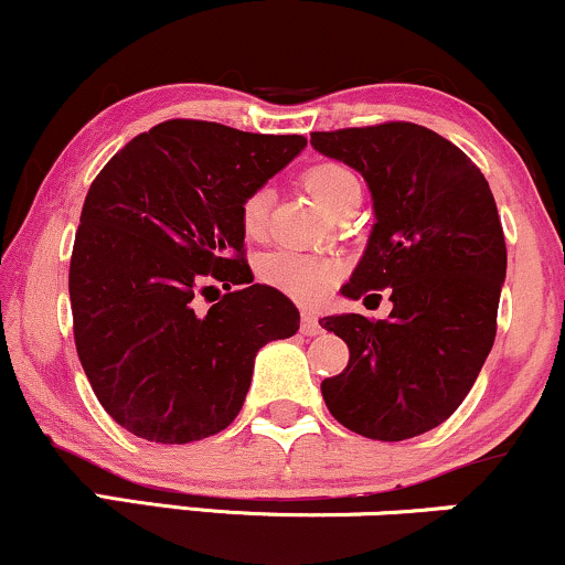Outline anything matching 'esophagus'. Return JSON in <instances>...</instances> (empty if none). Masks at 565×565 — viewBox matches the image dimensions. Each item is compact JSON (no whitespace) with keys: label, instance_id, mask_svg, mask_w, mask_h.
I'll use <instances>...</instances> for the list:
<instances>
[{"label":"esophagus","instance_id":"34e87169","mask_svg":"<svg viewBox=\"0 0 565 565\" xmlns=\"http://www.w3.org/2000/svg\"><path fill=\"white\" fill-rule=\"evenodd\" d=\"M300 332L313 337V334H321V323H319V316L313 313V310H302V319H300Z\"/></svg>","mask_w":565,"mask_h":565}]
</instances>
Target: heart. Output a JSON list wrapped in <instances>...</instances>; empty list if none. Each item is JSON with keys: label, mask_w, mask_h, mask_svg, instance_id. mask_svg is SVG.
<instances>
[{"label": "heart", "mask_w": 565, "mask_h": 565, "mask_svg": "<svg viewBox=\"0 0 565 565\" xmlns=\"http://www.w3.org/2000/svg\"><path fill=\"white\" fill-rule=\"evenodd\" d=\"M302 185L329 212H337L348 201L361 196L359 178L348 167L337 164V161H321V164L308 167L302 172ZM268 212L270 193L265 188L246 193L242 206H238V220H242L246 236H263L265 225H268ZM340 276L342 265L332 260V257L305 255V252L297 249H276L260 260L263 281L300 302H319L321 297H327V291L334 287Z\"/></svg>", "instance_id": "heart-1"}]
</instances>
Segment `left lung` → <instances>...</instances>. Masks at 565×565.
I'll list each match as a JSON object with an SVG mask.
<instances>
[{"instance_id":"1","label":"left lung","mask_w":565,"mask_h":565,"mask_svg":"<svg viewBox=\"0 0 565 565\" xmlns=\"http://www.w3.org/2000/svg\"><path fill=\"white\" fill-rule=\"evenodd\" d=\"M323 157L364 174L377 223L342 295L391 289L385 321L321 319L345 340V372L321 382L332 417L374 440L423 436L457 412L497 337L508 274L499 212L472 161L412 121L310 132Z\"/></svg>"}]
</instances>
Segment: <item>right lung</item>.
Listing matches in <instances>:
<instances>
[{"mask_svg": "<svg viewBox=\"0 0 565 565\" xmlns=\"http://www.w3.org/2000/svg\"><path fill=\"white\" fill-rule=\"evenodd\" d=\"M305 142L170 119L93 180L68 270L74 340L97 401L125 430L157 444L225 430L257 350L300 329L287 295L252 284L238 206ZM199 296L218 302L199 311Z\"/></svg>", "mask_w": 565, "mask_h": 565, "instance_id": "1", "label": "right lung"}]
</instances>
